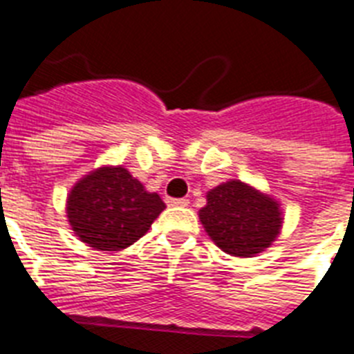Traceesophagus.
Wrapping results in <instances>:
<instances>
[{
	"label": "esophagus",
	"mask_w": 354,
	"mask_h": 354,
	"mask_svg": "<svg viewBox=\"0 0 354 354\" xmlns=\"http://www.w3.org/2000/svg\"><path fill=\"white\" fill-rule=\"evenodd\" d=\"M165 202H167V205H172V207L189 205V200H187V198H165Z\"/></svg>",
	"instance_id": "esophagus-1"
}]
</instances>
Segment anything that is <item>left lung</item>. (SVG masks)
Segmentation results:
<instances>
[{"mask_svg":"<svg viewBox=\"0 0 354 354\" xmlns=\"http://www.w3.org/2000/svg\"><path fill=\"white\" fill-rule=\"evenodd\" d=\"M200 220L212 242L232 257L261 252L274 242L281 227L278 203L240 180L209 191Z\"/></svg>","mask_w":354,"mask_h":354,"instance_id":"8db88e82","label":"left lung"}]
</instances>
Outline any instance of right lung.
Returning a JSON list of instances; mask_svg holds the SVG:
<instances>
[{
  "label": "right lung",
  "mask_w": 354,
  "mask_h": 354,
  "mask_svg": "<svg viewBox=\"0 0 354 354\" xmlns=\"http://www.w3.org/2000/svg\"><path fill=\"white\" fill-rule=\"evenodd\" d=\"M165 203L123 167H102L74 185L67 214L80 240L100 251H120L149 231Z\"/></svg>",
  "instance_id": "right-lung-1"
}]
</instances>
